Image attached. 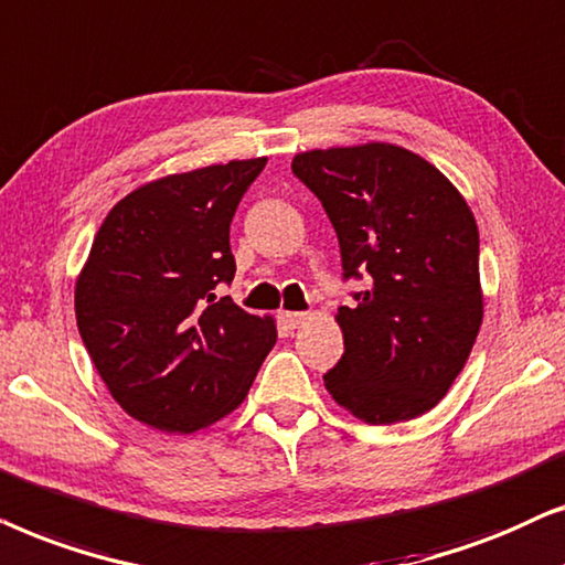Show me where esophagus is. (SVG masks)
<instances>
[{
    "label": "esophagus",
    "mask_w": 565,
    "mask_h": 565,
    "mask_svg": "<svg viewBox=\"0 0 565 565\" xmlns=\"http://www.w3.org/2000/svg\"><path fill=\"white\" fill-rule=\"evenodd\" d=\"M278 318H281V322H284V328L287 330H295V328H299L302 326V322L307 320V312H295V310H284L281 315H278Z\"/></svg>",
    "instance_id": "1"
}]
</instances>
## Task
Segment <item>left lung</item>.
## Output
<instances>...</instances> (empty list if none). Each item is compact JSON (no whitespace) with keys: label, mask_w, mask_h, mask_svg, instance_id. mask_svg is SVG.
I'll use <instances>...</instances> for the list:
<instances>
[{"label":"left lung","mask_w":565,"mask_h":565,"mask_svg":"<svg viewBox=\"0 0 565 565\" xmlns=\"http://www.w3.org/2000/svg\"><path fill=\"white\" fill-rule=\"evenodd\" d=\"M291 172L333 224L343 278L364 281L338 307L345 351L322 374L328 393L366 424L431 411L483 322L470 206L431 162L380 141L302 152Z\"/></svg>","instance_id":"obj_1"}]
</instances>
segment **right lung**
Here are the masks:
<instances>
[{
	"mask_svg": "<svg viewBox=\"0 0 565 565\" xmlns=\"http://www.w3.org/2000/svg\"><path fill=\"white\" fill-rule=\"evenodd\" d=\"M258 160L168 175L120 199L77 278L82 343L113 401L141 424L199 431L245 401L276 343L220 284L235 278L230 224Z\"/></svg>",
	"mask_w": 565,
	"mask_h": 565,
	"instance_id": "right-lung-1",
	"label": "right lung"
}]
</instances>
